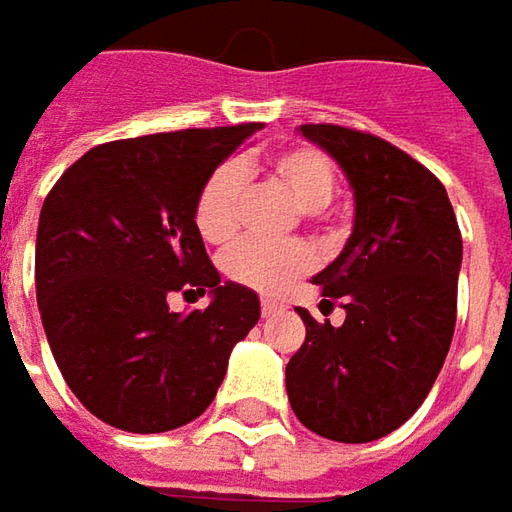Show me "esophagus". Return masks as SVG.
<instances>
[{
  "label": "esophagus",
  "instance_id": "1",
  "mask_svg": "<svg viewBox=\"0 0 512 512\" xmlns=\"http://www.w3.org/2000/svg\"><path fill=\"white\" fill-rule=\"evenodd\" d=\"M280 309H283V303H280V300H274V297H263V300H260V311H263V317H272V314H277Z\"/></svg>",
  "mask_w": 512,
  "mask_h": 512
}]
</instances>
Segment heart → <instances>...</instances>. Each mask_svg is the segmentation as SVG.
<instances>
[{"mask_svg":"<svg viewBox=\"0 0 512 512\" xmlns=\"http://www.w3.org/2000/svg\"><path fill=\"white\" fill-rule=\"evenodd\" d=\"M272 175L303 212H317L331 203L337 192V169L320 150L297 147L272 158ZM246 186V169L226 161L215 169L195 203V226L206 243H226L238 232L240 195ZM221 269L229 280L255 291H280L294 277L311 269V252L303 243L263 246L240 240L221 255Z\"/></svg>","mask_w":512,"mask_h":512,"instance_id":"heart-1","label":"heart"}]
</instances>
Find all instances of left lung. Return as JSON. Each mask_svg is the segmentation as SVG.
Returning <instances> with one entry per match:
<instances>
[{
    "label": "left lung",
    "mask_w": 512,
    "mask_h": 512,
    "mask_svg": "<svg viewBox=\"0 0 512 512\" xmlns=\"http://www.w3.org/2000/svg\"><path fill=\"white\" fill-rule=\"evenodd\" d=\"M300 133L328 152L354 192V229L311 283L340 300L343 326L306 309V343L286 365L297 419L334 442H374L425 402L456 326L462 235L445 186L377 135L337 124Z\"/></svg>",
    "instance_id": "1"
}]
</instances>
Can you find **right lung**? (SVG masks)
<instances>
[{"mask_svg":"<svg viewBox=\"0 0 512 512\" xmlns=\"http://www.w3.org/2000/svg\"><path fill=\"white\" fill-rule=\"evenodd\" d=\"M260 124L110 141L84 152L45 198L36 297L64 382L101 422L181 428L212 405L232 348L260 320L252 289L212 266L195 226L206 178ZM175 290L210 297L189 315Z\"/></svg>","mask_w":512,"mask_h":512,"instance_id":"add662e5","label":"right lung"}]
</instances>
